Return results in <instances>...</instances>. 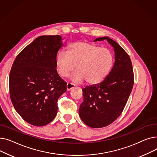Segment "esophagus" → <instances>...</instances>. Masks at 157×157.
<instances>
[{"label": "esophagus", "instance_id": "esophagus-1", "mask_svg": "<svg viewBox=\"0 0 157 157\" xmlns=\"http://www.w3.org/2000/svg\"><path fill=\"white\" fill-rule=\"evenodd\" d=\"M74 86H75V85H74V84H72V83H67V86H66V88H67V90H71Z\"/></svg>", "mask_w": 157, "mask_h": 157}]
</instances>
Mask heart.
Instances as JSON below:
<instances>
[{
    "label": "heart",
    "instance_id": "b5f03b06",
    "mask_svg": "<svg viewBox=\"0 0 157 157\" xmlns=\"http://www.w3.org/2000/svg\"><path fill=\"white\" fill-rule=\"evenodd\" d=\"M113 62L109 49L101 48L86 41L71 44L67 53L60 51L56 59L57 72L63 78L67 77L76 68L78 71L72 79L75 82L86 80L90 85H97L109 74Z\"/></svg>",
    "mask_w": 157,
    "mask_h": 157
}]
</instances>
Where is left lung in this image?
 I'll return each instance as SVG.
<instances>
[{
    "label": "left lung",
    "instance_id": "8db88e82",
    "mask_svg": "<svg viewBox=\"0 0 157 157\" xmlns=\"http://www.w3.org/2000/svg\"><path fill=\"white\" fill-rule=\"evenodd\" d=\"M105 39L114 48L113 67L101 83L82 90L84 99L79 109L82 121L92 128L108 126L120 117L134 85V71L129 55L108 37H98L94 41Z\"/></svg>",
    "mask_w": 157,
    "mask_h": 157
}]
</instances>
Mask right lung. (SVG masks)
Masks as SVG:
<instances>
[{"label": "right lung", "instance_id": "1", "mask_svg": "<svg viewBox=\"0 0 157 157\" xmlns=\"http://www.w3.org/2000/svg\"><path fill=\"white\" fill-rule=\"evenodd\" d=\"M62 37L36 38L17 55L10 73V94L15 110L30 124L44 126L56 117L59 98L67 83L57 73Z\"/></svg>", "mask_w": 157, "mask_h": 157}]
</instances>
